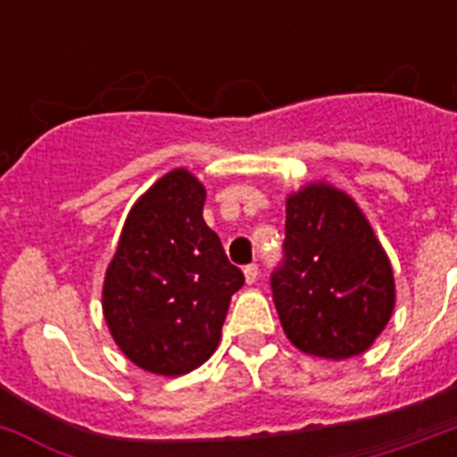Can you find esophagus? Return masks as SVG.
Instances as JSON below:
<instances>
[{
	"label": "esophagus",
	"mask_w": 457,
	"mask_h": 457,
	"mask_svg": "<svg viewBox=\"0 0 457 457\" xmlns=\"http://www.w3.org/2000/svg\"><path fill=\"white\" fill-rule=\"evenodd\" d=\"M244 279H246V285H253L258 279V265H246V268H244Z\"/></svg>",
	"instance_id": "obj_1"
}]
</instances>
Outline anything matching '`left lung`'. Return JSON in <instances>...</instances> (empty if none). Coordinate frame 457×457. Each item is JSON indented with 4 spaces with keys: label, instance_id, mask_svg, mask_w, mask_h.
Wrapping results in <instances>:
<instances>
[{
    "label": "left lung",
    "instance_id": "obj_1",
    "mask_svg": "<svg viewBox=\"0 0 457 457\" xmlns=\"http://www.w3.org/2000/svg\"><path fill=\"white\" fill-rule=\"evenodd\" d=\"M285 235L272 301L287 339L327 361L365 353L391 320L396 285L361 206L329 182H311L287 196Z\"/></svg>",
    "mask_w": 457,
    "mask_h": 457
}]
</instances>
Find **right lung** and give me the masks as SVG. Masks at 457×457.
I'll use <instances>...</instances> for the list:
<instances>
[{
  "label": "right lung",
  "mask_w": 457,
  "mask_h": 457,
  "mask_svg": "<svg viewBox=\"0 0 457 457\" xmlns=\"http://www.w3.org/2000/svg\"><path fill=\"white\" fill-rule=\"evenodd\" d=\"M206 187L175 168L125 218L102 289L104 320L128 361L179 377L211 358L244 275L204 220Z\"/></svg>",
  "instance_id": "add662e5"
}]
</instances>
